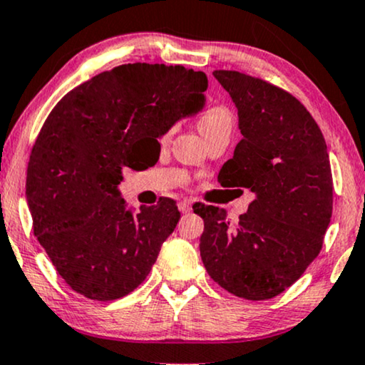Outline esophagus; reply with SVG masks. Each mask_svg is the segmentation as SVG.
I'll list each match as a JSON object with an SVG mask.
<instances>
[{"label":"esophagus","mask_w":365,"mask_h":365,"mask_svg":"<svg viewBox=\"0 0 365 365\" xmlns=\"http://www.w3.org/2000/svg\"><path fill=\"white\" fill-rule=\"evenodd\" d=\"M178 210H180L182 213H190L192 212V203L187 202V200H183V202L178 203Z\"/></svg>","instance_id":"obj_1"}]
</instances>
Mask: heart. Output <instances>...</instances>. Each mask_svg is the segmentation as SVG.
<instances>
[{
    "mask_svg": "<svg viewBox=\"0 0 365 365\" xmlns=\"http://www.w3.org/2000/svg\"><path fill=\"white\" fill-rule=\"evenodd\" d=\"M197 125L205 138H208L210 135H213V133H217L220 130H232V110H230L225 104H208L198 112ZM170 133L172 129L165 130V133L162 135V140H167V138L170 137Z\"/></svg>",
    "mask_w": 365,
    "mask_h": 365,
    "instance_id": "obj_1",
    "label": "heart"
}]
</instances>
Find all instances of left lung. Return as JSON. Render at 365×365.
Masks as SVG:
<instances>
[{
	"instance_id": "8db88e82",
	"label": "left lung",
	"mask_w": 365,
	"mask_h": 365,
	"mask_svg": "<svg viewBox=\"0 0 365 365\" xmlns=\"http://www.w3.org/2000/svg\"><path fill=\"white\" fill-rule=\"evenodd\" d=\"M213 76L238 107L243 133L218 182L256 197L235 225L218 207L193 205L205 225L200 256L210 278L228 292L271 299L301 278L324 243L332 215L326 140L287 91L238 71Z\"/></svg>"
}]
</instances>
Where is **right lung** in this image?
Segmentation results:
<instances>
[{
	"label": "right lung",
	"mask_w": 365,
	"mask_h": 365,
	"mask_svg": "<svg viewBox=\"0 0 365 365\" xmlns=\"http://www.w3.org/2000/svg\"><path fill=\"white\" fill-rule=\"evenodd\" d=\"M207 87V74L180 64H124L51 110L29 155L26 197L34 236L71 289L114 301L150 273L180 218L177 202L133 217L117 185L124 167L142 170L158 135L202 109Z\"/></svg>",
	"instance_id": "1"
}]
</instances>
